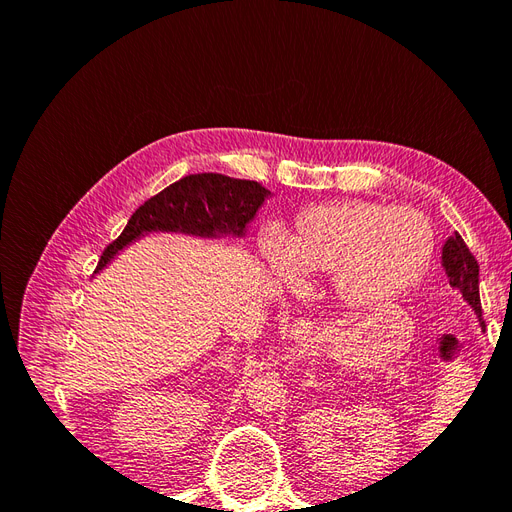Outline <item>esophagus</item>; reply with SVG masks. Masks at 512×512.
<instances>
[{
    "label": "esophagus",
    "mask_w": 512,
    "mask_h": 512,
    "mask_svg": "<svg viewBox=\"0 0 512 512\" xmlns=\"http://www.w3.org/2000/svg\"><path fill=\"white\" fill-rule=\"evenodd\" d=\"M290 335H292L294 339H297L299 344L309 342V339H312V335H314V322L307 320V318L294 320L292 327H290Z\"/></svg>",
    "instance_id": "obj_1"
}]
</instances>
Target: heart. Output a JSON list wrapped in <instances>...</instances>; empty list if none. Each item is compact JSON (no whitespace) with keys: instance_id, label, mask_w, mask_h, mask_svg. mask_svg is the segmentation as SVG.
Masks as SVG:
<instances>
[{"instance_id":"obj_1","label":"heart","mask_w":512,"mask_h":512,"mask_svg":"<svg viewBox=\"0 0 512 512\" xmlns=\"http://www.w3.org/2000/svg\"><path fill=\"white\" fill-rule=\"evenodd\" d=\"M433 247L423 211L344 198L301 209L280 247H269V260L284 275H333L335 294L346 305L378 307L423 280Z\"/></svg>"}]
</instances>
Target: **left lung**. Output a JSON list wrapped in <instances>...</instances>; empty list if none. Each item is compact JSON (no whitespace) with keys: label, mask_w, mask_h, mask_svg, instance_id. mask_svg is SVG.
<instances>
[{"label":"left lung","mask_w":512,"mask_h":512,"mask_svg":"<svg viewBox=\"0 0 512 512\" xmlns=\"http://www.w3.org/2000/svg\"><path fill=\"white\" fill-rule=\"evenodd\" d=\"M442 265H444V271L448 277V284L461 290L463 299H466L474 307L480 324L485 327L483 307H480V294H478V262H476L474 254L470 252L466 241L461 239L459 232H455L453 237H448V241L444 243Z\"/></svg>","instance_id":"obj_1"}]
</instances>
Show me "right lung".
<instances>
[{
  "instance_id": "add662e5",
  "label": "right lung",
  "mask_w": 512,
  "mask_h": 512,
  "mask_svg": "<svg viewBox=\"0 0 512 512\" xmlns=\"http://www.w3.org/2000/svg\"><path fill=\"white\" fill-rule=\"evenodd\" d=\"M271 192L256 181L235 179L218 173L188 175L151 196L128 220L121 235L106 245L100 256V271L121 247L151 230L188 232L198 237L243 235L245 226Z\"/></svg>"
}]
</instances>
